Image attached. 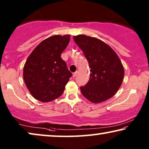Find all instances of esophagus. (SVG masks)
<instances>
[{
    "instance_id": "esophagus-1",
    "label": "esophagus",
    "mask_w": 149,
    "mask_h": 149,
    "mask_svg": "<svg viewBox=\"0 0 149 149\" xmlns=\"http://www.w3.org/2000/svg\"><path fill=\"white\" fill-rule=\"evenodd\" d=\"M77 73H78V71H76V72H73V74H72V76H73V77H75L77 75Z\"/></svg>"
}]
</instances>
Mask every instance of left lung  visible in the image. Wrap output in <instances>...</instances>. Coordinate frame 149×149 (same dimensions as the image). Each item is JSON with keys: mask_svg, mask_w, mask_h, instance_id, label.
Instances as JSON below:
<instances>
[{"mask_svg": "<svg viewBox=\"0 0 149 149\" xmlns=\"http://www.w3.org/2000/svg\"><path fill=\"white\" fill-rule=\"evenodd\" d=\"M88 61L90 77L81 91L93 103L109 100L119 90L123 82L124 68L117 54L102 40L79 34L73 36Z\"/></svg>", "mask_w": 149, "mask_h": 149, "instance_id": "8db88e82", "label": "left lung"}]
</instances>
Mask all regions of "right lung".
<instances>
[{
    "label": "right lung",
    "instance_id": "1",
    "mask_svg": "<svg viewBox=\"0 0 149 149\" xmlns=\"http://www.w3.org/2000/svg\"><path fill=\"white\" fill-rule=\"evenodd\" d=\"M70 36H50L40 42L28 56L24 66V80L30 93L38 100L48 102L58 98L72 77L61 58Z\"/></svg>",
    "mask_w": 149,
    "mask_h": 149
}]
</instances>
